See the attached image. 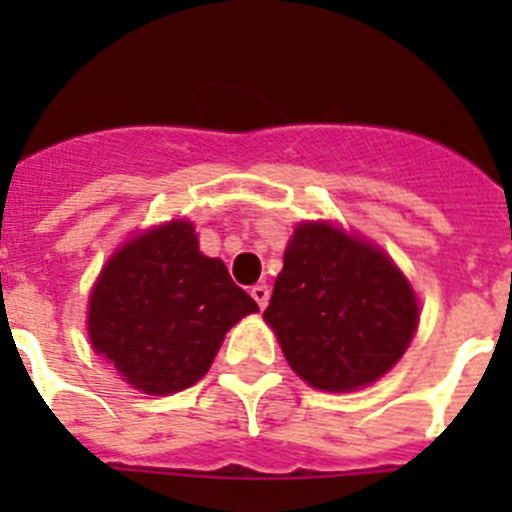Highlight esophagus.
Returning a JSON list of instances; mask_svg holds the SVG:
<instances>
[{
	"label": "esophagus",
	"mask_w": 512,
	"mask_h": 512,
	"mask_svg": "<svg viewBox=\"0 0 512 512\" xmlns=\"http://www.w3.org/2000/svg\"><path fill=\"white\" fill-rule=\"evenodd\" d=\"M269 287H266V284H256V287H251V297L253 300H256V305L261 307V310H264L266 305H269Z\"/></svg>",
	"instance_id": "obj_1"
}]
</instances>
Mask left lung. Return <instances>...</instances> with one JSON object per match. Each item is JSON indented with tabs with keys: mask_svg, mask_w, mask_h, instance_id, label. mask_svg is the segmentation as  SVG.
<instances>
[{
	"mask_svg": "<svg viewBox=\"0 0 512 512\" xmlns=\"http://www.w3.org/2000/svg\"><path fill=\"white\" fill-rule=\"evenodd\" d=\"M264 318L307 384L346 392L387 374L405 354L418 302L379 248L325 223H302Z\"/></svg>",
	"mask_w": 512,
	"mask_h": 512,
	"instance_id": "8db88e82",
	"label": "left lung"
}]
</instances>
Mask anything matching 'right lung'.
<instances>
[{"instance_id":"obj_1","label":"right lung","mask_w":512,"mask_h":512,"mask_svg":"<svg viewBox=\"0 0 512 512\" xmlns=\"http://www.w3.org/2000/svg\"><path fill=\"white\" fill-rule=\"evenodd\" d=\"M259 305L207 259L192 223L174 220L125 243L89 297V338L135 390L171 395L200 382L225 333Z\"/></svg>"}]
</instances>
